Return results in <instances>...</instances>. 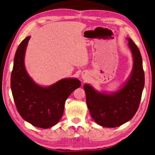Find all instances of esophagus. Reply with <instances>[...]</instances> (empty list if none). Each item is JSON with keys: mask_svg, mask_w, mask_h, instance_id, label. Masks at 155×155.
I'll list each match as a JSON object with an SVG mask.
<instances>
[{"mask_svg": "<svg viewBox=\"0 0 155 155\" xmlns=\"http://www.w3.org/2000/svg\"><path fill=\"white\" fill-rule=\"evenodd\" d=\"M81 77H82L83 79L85 80L87 78V72H83L82 74H81Z\"/></svg>", "mask_w": 155, "mask_h": 155, "instance_id": "obj_1", "label": "esophagus"}]
</instances>
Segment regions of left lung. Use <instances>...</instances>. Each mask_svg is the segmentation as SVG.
I'll return each instance as SVG.
<instances>
[{
	"label": "left lung",
	"mask_w": 155,
	"mask_h": 155,
	"mask_svg": "<svg viewBox=\"0 0 155 155\" xmlns=\"http://www.w3.org/2000/svg\"><path fill=\"white\" fill-rule=\"evenodd\" d=\"M128 46L132 52L133 66L130 77L116 91H96L89 84L83 85L86 103L94 121L104 127L121 126L133 118L140 105L144 87V72L140 51L130 38Z\"/></svg>",
	"instance_id": "obj_1"
}]
</instances>
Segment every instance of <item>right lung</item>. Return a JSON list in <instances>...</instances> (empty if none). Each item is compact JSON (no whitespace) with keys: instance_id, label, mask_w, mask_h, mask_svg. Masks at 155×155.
I'll list each match as a JSON object with an SVG mask.
<instances>
[{"instance_id":"1","label":"right lung","mask_w":155,"mask_h":155,"mask_svg":"<svg viewBox=\"0 0 155 155\" xmlns=\"http://www.w3.org/2000/svg\"><path fill=\"white\" fill-rule=\"evenodd\" d=\"M31 36L18 46L11 75L12 95L18 113L36 127L48 128L57 124L64 111L65 102L81 85L75 78H63L47 87L35 83L27 72L25 56Z\"/></svg>"}]
</instances>
